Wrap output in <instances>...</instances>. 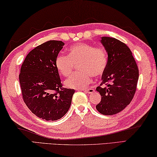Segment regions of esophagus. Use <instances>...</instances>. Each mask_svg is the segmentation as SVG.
I'll return each mask as SVG.
<instances>
[{"label":"esophagus","mask_w":157,"mask_h":157,"mask_svg":"<svg viewBox=\"0 0 157 157\" xmlns=\"http://www.w3.org/2000/svg\"><path fill=\"white\" fill-rule=\"evenodd\" d=\"M86 93H87V94H92V93H93L94 92V89H87L84 91Z\"/></svg>","instance_id":"1"}]
</instances>
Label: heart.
I'll return each mask as SVG.
<instances>
[{
    "instance_id": "obj_1",
    "label": "heart",
    "mask_w": 157,
    "mask_h": 157,
    "mask_svg": "<svg viewBox=\"0 0 157 157\" xmlns=\"http://www.w3.org/2000/svg\"><path fill=\"white\" fill-rule=\"evenodd\" d=\"M68 55L59 54L55 60V66L61 75L67 76L76 65L79 72L73 74L65 81L67 88H86L92 81V76H101L108 65V54L102 48H95L90 44L82 43L71 46Z\"/></svg>"
}]
</instances>
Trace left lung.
Instances as JSON below:
<instances>
[{
  "mask_svg": "<svg viewBox=\"0 0 157 157\" xmlns=\"http://www.w3.org/2000/svg\"><path fill=\"white\" fill-rule=\"evenodd\" d=\"M108 53V65L97 91L101 96L96 108L103 115H113L124 109L132 100L139 79V70L130 48L121 41L101 37Z\"/></svg>",
  "mask_w": 157,
  "mask_h": 157,
  "instance_id": "1",
  "label": "left lung"
}]
</instances>
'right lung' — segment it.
<instances>
[{"mask_svg":"<svg viewBox=\"0 0 157 157\" xmlns=\"http://www.w3.org/2000/svg\"><path fill=\"white\" fill-rule=\"evenodd\" d=\"M64 45L60 40L47 41L32 49L21 66L19 82L24 102L33 114L46 121L64 116L75 92L63 87L55 66Z\"/></svg>","mask_w":157,"mask_h":157,"instance_id":"right-lung-1","label":"right lung"}]
</instances>
